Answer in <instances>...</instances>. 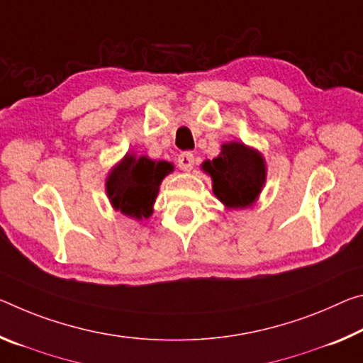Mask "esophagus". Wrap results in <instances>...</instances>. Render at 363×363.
Segmentation results:
<instances>
[{
	"label": "esophagus",
	"instance_id": "1",
	"mask_svg": "<svg viewBox=\"0 0 363 363\" xmlns=\"http://www.w3.org/2000/svg\"><path fill=\"white\" fill-rule=\"evenodd\" d=\"M177 163H179V168L184 171H191L194 168L195 158L191 152H184L177 157Z\"/></svg>",
	"mask_w": 363,
	"mask_h": 363
}]
</instances>
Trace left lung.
Instances as JSON below:
<instances>
[{
  "instance_id": "obj_1",
  "label": "left lung",
  "mask_w": 363,
  "mask_h": 363,
  "mask_svg": "<svg viewBox=\"0 0 363 363\" xmlns=\"http://www.w3.org/2000/svg\"><path fill=\"white\" fill-rule=\"evenodd\" d=\"M202 168L213 179V192L229 208H245L255 202L264 182L262 155L244 143H224L221 153Z\"/></svg>"
}]
</instances>
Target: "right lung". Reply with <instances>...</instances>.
I'll list each match as a JSON object with an SVG mask.
<instances>
[{"instance_id":"add662e5","label":"right lung","mask_w":363,"mask_h":363,"mask_svg":"<svg viewBox=\"0 0 363 363\" xmlns=\"http://www.w3.org/2000/svg\"><path fill=\"white\" fill-rule=\"evenodd\" d=\"M172 171L168 161H153L148 157L125 155V158L111 171L108 177V197L116 210L124 215L148 218L157 199L158 187L163 177Z\"/></svg>"}]
</instances>
